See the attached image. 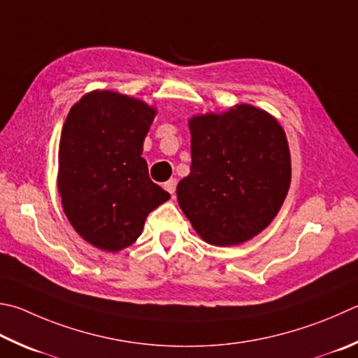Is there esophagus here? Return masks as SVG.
Wrapping results in <instances>:
<instances>
[{
  "mask_svg": "<svg viewBox=\"0 0 358 358\" xmlns=\"http://www.w3.org/2000/svg\"><path fill=\"white\" fill-rule=\"evenodd\" d=\"M164 189H166L167 192H171L172 196H175V189H177V180L171 178L169 181H166V183H164Z\"/></svg>",
  "mask_w": 358,
  "mask_h": 358,
  "instance_id": "esophagus-1",
  "label": "esophagus"
}]
</instances>
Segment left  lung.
<instances>
[{"label": "left lung", "mask_w": 358, "mask_h": 358, "mask_svg": "<svg viewBox=\"0 0 358 358\" xmlns=\"http://www.w3.org/2000/svg\"><path fill=\"white\" fill-rule=\"evenodd\" d=\"M191 172L177 186L178 205L200 238L241 244L263 231L283 205L291 157L280 123L263 109L236 105L194 115Z\"/></svg>", "instance_id": "left-lung-1"}]
</instances>
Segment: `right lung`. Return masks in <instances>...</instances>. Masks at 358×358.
Instances as JSON below:
<instances>
[{"instance_id": "add662e5", "label": "right lung", "mask_w": 358, "mask_h": 358, "mask_svg": "<svg viewBox=\"0 0 358 358\" xmlns=\"http://www.w3.org/2000/svg\"><path fill=\"white\" fill-rule=\"evenodd\" d=\"M157 109L113 90H94L71 106L59 141L57 191L84 241L119 252L141 236L145 219L171 199L141 157Z\"/></svg>"}]
</instances>
